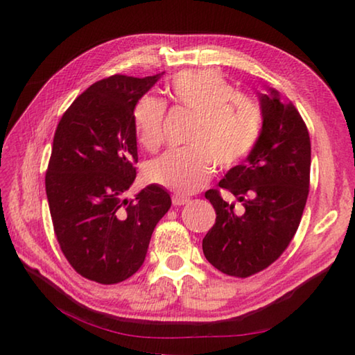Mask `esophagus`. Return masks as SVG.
<instances>
[{
	"instance_id": "obj_1",
	"label": "esophagus",
	"mask_w": 355,
	"mask_h": 355,
	"mask_svg": "<svg viewBox=\"0 0 355 355\" xmlns=\"http://www.w3.org/2000/svg\"><path fill=\"white\" fill-rule=\"evenodd\" d=\"M189 202V197H184V196H178V194H173L172 196V203L175 207H182L186 205V203Z\"/></svg>"
}]
</instances>
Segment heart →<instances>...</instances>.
I'll return each instance as SVG.
<instances>
[{
    "mask_svg": "<svg viewBox=\"0 0 355 355\" xmlns=\"http://www.w3.org/2000/svg\"><path fill=\"white\" fill-rule=\"evenodd\" d=\"M178 107L194 116L188 144L167 152L147 166V180L180 194L199 191L213 175L214 163L230 167L245 158L258 142L263 116L260 107L218 70H184L167 86ZM166 106L152 95L135 107L136 137L144 148H158L164 139Z\"/></svg>",
    "mask_w": 355,
    "mask_h": 355,
    "instance_id": "heart-1",
    "label": "heart"
}]
</instances>
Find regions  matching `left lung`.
I'll return each mask as SVG.
<instances>
[{
    "instance_id": "left-lung-1",
    "label": "left lung",
    "mask_w": 355,
    "mask_h": 355,
    "mask_svg": "<svg viewBox=\"0 0 355 355\" xmlns=\"http://www.w3.org/2000/svg\"><path fill=\"white\" fill-rule=\"evenodd\" d=\"M260 107L258 142L219 182L243 208L225 202L218 189L205 192L216 209V224L203 238V254L220 272L241 279L284 254L299 227L310 186V136L296 106L269 89L260 94Z\"/></svg>"
}]
</instances>
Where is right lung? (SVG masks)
<instances>
[{"label":"right lung","mask_w":355,"mask_h":355,"mask_svg":"<svg viewBox=\"0 0 355 355\" xmlns=\"http://www.w3.org/2000/svg\"><path fill=\"white\" fill-rule=\"evenodd\" d=\"M163 73L112 75L76 97L59 120L45 189L62 254L78 274L103 285L131 277L171 196L148 184L123 199L136 178L133 112Z\"/></svg>","instance_id":"1"}]
</instances>
